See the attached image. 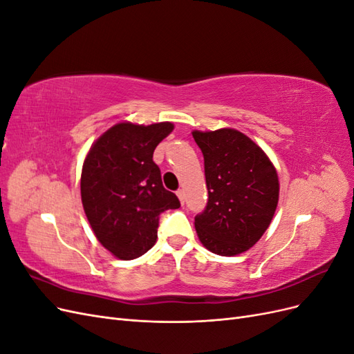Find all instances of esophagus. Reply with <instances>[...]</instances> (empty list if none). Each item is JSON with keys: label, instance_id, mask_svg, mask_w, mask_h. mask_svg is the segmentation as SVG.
<instances>
[{"label": "esophagus", "instance_id": "obj_1", "mask_svg": "<svg viewBox=\"0 0 354 354\" xmlns=\"http://www.w3.org/2000/svg\"><path fill=\"white\" fill-rule=\"evenodd\" d=\"M177 196H178V199H180V202H181V205H185V199H186L185 196H186V195H185V190H183V189H178V190H177Z\"/></svg>", "mask_w": 354, "mask_h": 354}]
</instances>
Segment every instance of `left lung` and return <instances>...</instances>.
Wrapping results in <instances>:
<instances>
[{"mask_svg": "<svg viewBox=\"0 0 354 354\" xmlns=\"http://www.w3.org/2000/svg\"><path fill=\"white\" fill-rule=\"evenodd\" d=\"M203 155L207 207L195 217L199 241L214 254L238 255L259 242L279 199L270 159L238 130L194 131Z\"/></svg>", "mask_w": 354, "mask_h": 354, "instance_id": "8db88e82", "label": "left lung"}]
</instances>
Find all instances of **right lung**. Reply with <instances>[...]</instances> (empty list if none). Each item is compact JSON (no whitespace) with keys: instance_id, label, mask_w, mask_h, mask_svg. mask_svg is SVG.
Segmentation results:
<instances>
[{"instance_id":"obj_1","label":"right lung","mask_w":354,"mask_h":354,"mask_svg":"<svg viewBox=\"0 0 354 354\" xmlns=\"http://www.w3.org/2000/svg\"><path fill=\"white\" fill-rule=\"evenodd\" d=\"M173 128L171 122L116 124L97 138L84 160L85 216L95 238L118 259L133 260L151 250L160 214L180 208L153 162L156 146Z\"/></svg>"}]
</instances>
